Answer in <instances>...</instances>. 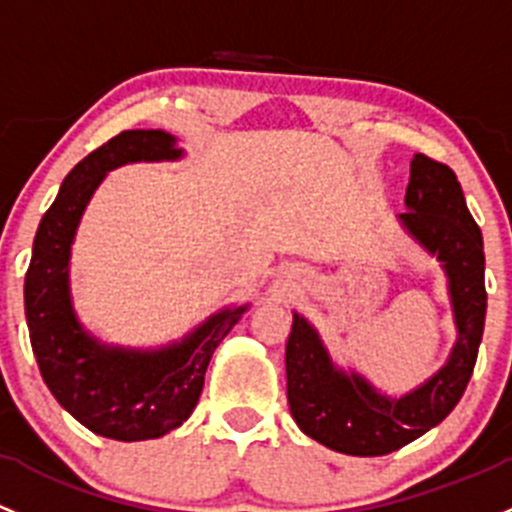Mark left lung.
<instances>
[{
	"mask_svg": "<svg viewBox=\"0 0 512 512\" xmlns=\"http://www.w3.org/2000/svg\"><path fill=\"white\" fill-rule=\"evenodd\" d=\"M400 223L449 279L456 343L449 360L402 397L336 368L316 328L294 314L287 341V400L306 437L351 456H383L437 427L469 385L486 324L483 235L446 164L414 154Z\"/></svg>",
	"mask_w": 512,
	"mask_h": 512,
	"instance_id": "obj_1",
	"label": "left lung"
}]
</instances>
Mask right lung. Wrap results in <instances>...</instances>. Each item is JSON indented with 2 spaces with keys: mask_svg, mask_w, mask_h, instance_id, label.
<instances>
[{
  "mask_svg": "<svg viewBox=\"0 0 512 512\" xmlns=\"http://www.w3.org/2000/svg\"><path fill=\"white\" fill-rule=\"evenodd\" d=\"M181 157L184 149L164 129L120 132L73 166L36 230L24 306L41 378L63 410L107 439H157L181 427L198 405L213 351L247 311V304L228 306L157 351L107 346L75 316L71 245L95 188L122 164Z\"/></svg>",
  "mask_w": 512,
  "mask_h": 512,
  "instance_id": "1",
  "label": "right lung"
}]
</instances>
